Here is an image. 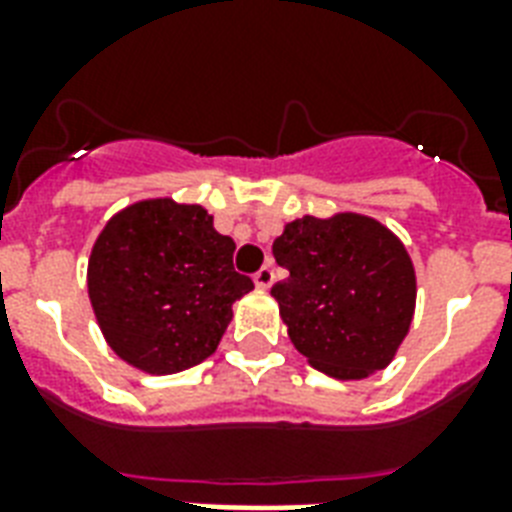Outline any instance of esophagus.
<instances>
[{
    "label": "esophagus",
    "instance_id": "obj_1",
    "mask_svg": "<svg viewBox=\"0 0 512 512\" xmlns=\"http://www.w3.org/2000/svg\"><path fill=\"white\" fill-rule=\"evenodd\" d=\"M271 284H273V268H271V265H263V268L255 273V287L257 289H268Z\"/></svg>",
    "mask_w": 512,
    "mask_h": 512
}]
</instances>
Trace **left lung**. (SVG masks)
<instances>
[{
  "label": "left lung",
  "mask_w": 512,
  "mask_h": 512,
  "mask_svg": "<svg viewBox=\"0 0 512 512\" xmlns=\"http://www.w3.org/2000/svg\"><path fill=\"white\" fill-rule=\"evenodd\" d=\"M273 257L289 279L271 295L308 364L364 380L393 361L417 300L412 257L396 233L356 212L305 215L284 225Z\"/></svg>",
  "instance_id": "1"
}]
</instances>
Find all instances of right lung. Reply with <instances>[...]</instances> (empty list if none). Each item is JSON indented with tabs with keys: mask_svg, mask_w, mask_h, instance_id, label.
<instances>
[{
	"mask_svg": "<svg viewBox=\"0 0 512 512\" xmlns=\"http://www.w3.org/2000/svg\"><path fill=\"white\" fill-rule=\"evenodd\" d=\"M231 236L199 204L135 201L95 239L87 265L92 311L116 356L148 374L201 364L255 289L233 271Z\"/></svg>",
	"mask_w": 512,
	"mask_h": 512,
	"instance_id": "obj_1",
	"label": "right lung"
}]
</instances>
